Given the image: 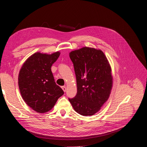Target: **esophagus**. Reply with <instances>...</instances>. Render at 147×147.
Instances as JSON below:
<instances>
[{"instance_id": "esophagus-1", "label": "esophagus", "mask_w": 147, "mask_h": 147, "mask_svg": "<svg viewBox=\"0 0 147 147\" xmlns=\"http://www.w3.org/2000/svg\"><path fill=\"white\" fill-rule=\"evenodd\" d=\"M62 89L63 90V91H64V92H66V86H62Z\"/></svg>"}]
</instances>
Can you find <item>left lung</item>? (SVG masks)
Wrapping results in <instances>:
<instances>
[{
  "mask_svg": "<svg viewBox=\"0 0 147 147\" xmlns=\"http://www.w3.org/2000/svg\"><path fill=\"white\" fill-rule=\"evenodd\" d=\"M76 77L77 94L68 99L74 111L84 116L98 112L109 97L113 79L110 64L100 50L83 47L69 53Z\"/></svg>",
  "mask_w": 147,
  "mask_h": 147,
  "instance_id": "obj_1",
  "label": "left lung"
}]
</instances>
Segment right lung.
Returning a JSON list of instances; mask_svg holds the SVG:
<instances>
[{
	"mask_svg": "<svg viewBox=\"0 0 147 147\" xmlns=\"http://www.w3.org/2000/svg\"><path fill=\"white\" fill-rule=\"evenodd\" d=\"M60 53L51 55L36 52L26 60L18 74L22 98L33 110L45 113L54 107L63 89L56 84L51 67Z\"/></svg>",
	"mask_w": 147,
	"mask_h": 147,
	"instance_id": "add662e5",
	"label": "right lung"
}]
</instances>
